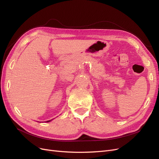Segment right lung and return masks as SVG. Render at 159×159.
<instances>
[{
	"label": "right lung",
	"instance_id": "obj_1",
	"mask_svg": "<svg viewBox=\"0 0 159 159\" xmlns=\"http://www.w3.org/2000/svg\"><path fill=\"white\" fill-rule=\"evenodd\" d=\"M52 121V119L51 120H49V121H47V122H50V121Z\"/></svg>",
	"mask_w": 159,
	"mask_h": 159
}]
</instances>
